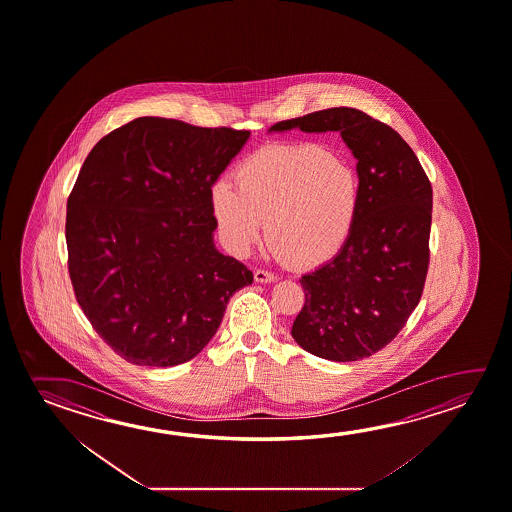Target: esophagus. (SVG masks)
<instances>
[{
	"mask_svg": "<svg viewBox=\"0 0 512 512\" xmlns=\"http://www.w3.org/2000/svg\"><path fill=\"white\" fill-rule=\"evenodd\" d=\"M253 278H255V282H259V284H269V282L275 280V275L269 273V271H264V269H257V271L253 273Z\"/></svg>",
	"mask_w": 512,
	"mask_h": 512,
	"instance_id": "34e87169",
	"label": "esophagus"
}]
</instances>
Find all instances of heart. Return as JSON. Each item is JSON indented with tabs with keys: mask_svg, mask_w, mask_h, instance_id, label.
Segmentation results:
<instances>
[{
	"mask_svg": "<svg viewBox=\"0 0 512 512\" xmlns=\"http://www.w3.org/2000/svg\"><path fill=\"white\" fill-rule=\"evenodd\" d=\"M235 185L210 187L219 235L237 257L259 243L268 219L273 252L300 268L336 257L361 210V176L325 144H271L235 168Z\"/></svg>",
	"mask_w": 512,
	"mask_h": 512,
	"instance_id": "1",
	"label": "heart"
}]
</instances>
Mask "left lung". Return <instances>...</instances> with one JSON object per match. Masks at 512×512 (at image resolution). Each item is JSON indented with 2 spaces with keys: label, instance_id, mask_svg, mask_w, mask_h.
Wrapping results in <instances>:
<instances>
[{
  "label": "left lung",
  "instance_id": "1",
  "mask_svg": "<svg viewBox=\"0 0 512 512\" xmlns=\"http://www.w3.org/2000/svg\"><path fill=\"white\" fill-rule=\"evenodd\" d=\"M339 132L357 160L362 200L343 250L300 278L291 336L321 359L352 362L391 343L419 303L428 271L432 185L411 146L362 110L336 107L269 132Z\"/></svg>",
  "mask_w": 512,
  "mask_h": 512
}]
</instances>
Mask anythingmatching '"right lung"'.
Masks as SVG:
<instances>
[{
  "label": "right lung",
  "mask_w": 512,
  "mask_h": 512,
  "mask_svg": "<svg viewBox=\"0 0 512 512\" xmlns=\"http://www.w3.org/2000/svg\"><path fill=\"white\" fill-rule=\"evenodd\" d=\"M248 130L137 118L87 155L69 194V277L76 302L125 361H191L218 332L250 269L214 244L210 187Z\"/></svg>",
  "instance_id": "1"
}]
</instances>
